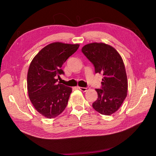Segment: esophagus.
I'll use <instances>...</instances> for the list:
<instances>
[{
	"instance_id": "obj_1",
	"label": "esophagus",
	"mask_w": 156,
	"mask_h": 156,
	"mask_svg": "<svg viewBox=\"0 0 156 156\" xmlns=\"http://www.w3.org/2000/svg\"><path fill=\"white\" fill-rule=\"evenodd\" d=\"M78 88L80 89V90L81 91H82V92H87V90H88V89H89V88H88V87H87V88H84V87H78Z\"/></svg>"
}]
</instances>
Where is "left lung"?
Instances as JSON below:
<instances>
[{
    "label": "left lung",
    "mask_w": 156,
    "mask_h": 156,
    "mask_svg": "<svg viewBox=\"0 0 156 156\" xmlns=\"http://www.w3.org/2000/svg\"><path fill=\"white\" fill-rule=\"evenodd\" d=\"M82 52L93 64L95 72L103 74L101 89H96L97 100L92 107L99 113L111 115L118 111L127 95L128 82L123 61L116 49L103 43H91Z\"/></svg>",
    "instance_id": "obj_1"
}]
</instances>
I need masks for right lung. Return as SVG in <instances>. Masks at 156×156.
I'll return each instance as SVG.
<instances>
[{
	"instance_id": "obj_1",
	"label": "right lung",
	"mask_w": 156,
	"mask_h": 156,
	"mask_svg": "<svg viewBox=\"0 0 156 156\" xmlns=\"http://www.w3.org/2000/svg\"><path fill=\"white\" fill-rule=\"evenodd\" d=\"M79 44L54 42L41 49L32 59L27 72L29 99L38 112L48 119L58 117L67 106L72 88L58 83L67 59Z\"/></svg>"
}]
</instances>
